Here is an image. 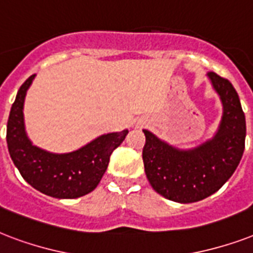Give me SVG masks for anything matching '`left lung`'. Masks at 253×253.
I'll list each match as a JSON object with an SVG mask.
<instances>
[{
	"label": "left lung",
	"instance_id": "left-lung-1",
	"mask_svg": "<svg viewBox=\"0 0 253 253\" xmlns=\"http://www.w3.org/2000/svg\"><path fill=\"white\" fill-rule=\"evenodd\" d=\"M223 104L218 132L193 149L174 148L144 130L145 174L158 194L178 203H193L216 193L238 168L246 142V116L234 85L207 74Z\"/></svg>",
	"mask_w": 253,
	"mask_h": 253
}]
</instances>
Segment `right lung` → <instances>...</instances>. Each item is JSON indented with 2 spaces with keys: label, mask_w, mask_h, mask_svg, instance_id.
<instances>
[{
  "label": "right lung",
  "mask_w": 253,
  "mask_h": 253,
  "mask_svg": "<svg viewBox=\"0 0 253 253\" xmlns=\"http://www.w3.org/2000/svg\"><path fill=\"white\" fill-rule=\"evenodd\" d=\"M34 76L21 85L11 105L6 128L9 154L23 179L41 193L59 199L83 197L99 185L111 154L124 141L128 129L103 134L71 153H50L35 146L23 123L25 96Z\"/></svg>",
  "instance_id": "right-lung-1"
}]
</instances>
